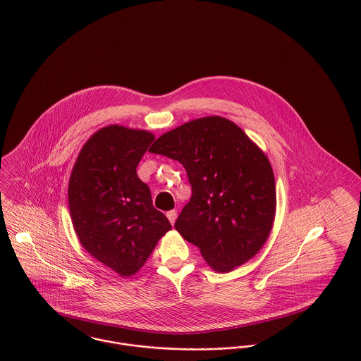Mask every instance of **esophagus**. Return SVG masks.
I'll use <instances>...</instances> for the list:
<instances>
[{
    "label": "esophagus",
    "mask_w": 361,
    "mask_h": 361,
    "mask_svg": "<svg viewBox=\"0 0 361 361\" xmlns=\"http://www.w3.org/2000/svg\"><path fill=\"white\" fill-rule=\"evenodd\" d=\"M166 216H168V219H169V222L173 225L175 224V221H176V216H178V212L175 211V209H171V211H168L166 212Z\"/></svg>",
    "instance_id": "esophagus-1"
}]
</instances>
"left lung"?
<instances>
[{"mask_svg": "<svg viewBox=\"0 0 361 361\" xmlns=\"http://www.w3.org/2000/svg\"><path fill=\"white\" fill-rule=\"evenodd\" d=\"M149 152L186 169L192 197L175 229L214 271L229 272L257 255L274 225L275 179L267 155L236 123L199 118L164 133Z\"/></svg>", "mask_w": 361, "mask_h": 361, "instance_id": "left-lung-1", "label": "left lung"}]
</instances>
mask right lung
<instances>
[{
  "instance_id": "right-lung-1",
  "label": "right lung",
  "mask_w": 361,
  "mask_h": 361,
  "mask_svg": "<svg viewBox=\"0 0 361 361\" xmlns=\"http://www.w3.org/2000/svg\"><path fill=\"white\" fill-rule=\"evenodd\" d=\"M153 140L147 130L103 128L80 150L69 179V212L80 245L121 276L136 274L172 229L136 173Z\"/></svg>"
}]
</instances>
